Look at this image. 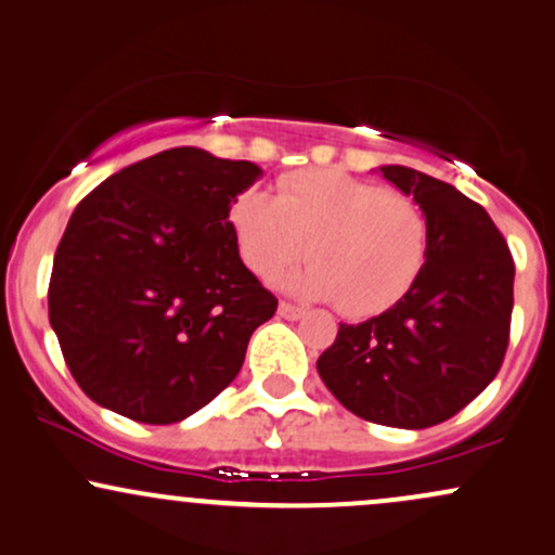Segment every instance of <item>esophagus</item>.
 I'll use <instances>...</instances> for the list:
<instances>
[{"mask_svg": "<svg viewBox=\"0 0 555 555\" xmlns=\"http://www.w3.org/2000/svg\"><path fill=\"white\" fill-rule=\"evenodd\" d=\"M278 314H280V317H285V320H301V317H304V309H301V307H296V304H291V301H280Z\"/></svg>", "mask_w": 555, "mask_h": 555, "instance_id": "obj_1", "label": "esophagus"}]
</instances>
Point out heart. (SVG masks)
Instances as JSON below:
<instances>
[{
	"instance_id": "1",
	"label": "heart",
	"mask_w": 555,
	"mask_h": 555,
	"mask_svg": "<svg viewBox=\"0 0 555 555\" xmlns=\"http://www.w3.org/2000/svg\"><path fill=\"white\" fill-rule=\"evenodd\" d=\"M241 259L278 280L304 259L294 288L335 298L348 317H372L406 296L425 264L427 225L412 198L340 170H301L278 180L275 196L248 189L228 209Z\"/></svg>"
}]
</instances>
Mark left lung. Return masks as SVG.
I'll return each mask as SVG.
<instances>
[{
    "label": "left lung",
    "instance_id": "8db88e82",
    "mask_svg": "<svg viewBox=\"0 0 555 555\" xmlns=\"http://www.w3.org/2000/svg\"><path fill=\"white\" fill-rule=\"evenodd\" d=\"M379 172L425 211L427 259L388 311L340 325L317 372L361 420L425 429L462 412L501 370L514 259L488 211L453 185L401 165Z\"/></svg>",
    "mask_w": 555,
    "mask_h": 555
}]
</instances>
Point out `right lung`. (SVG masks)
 <instances>
[{
	"mask_svg": "<svg viewBox=\"0 0 555 555\" xmlns=\"http://www.w3.org/2000/svg\"><path fill=\"white\" fill-rule=\"evenodd\" d=\"M254 162L167 149L99 183L54 254L49 322L86 396L143 425L233 383L278 298L241 261L228 209Z\"/></svg>",
	"mask_w": 555,
	"mask_h": 555,
	"instance_id": "1",
	"label": "right lung"
}]
</instances>
